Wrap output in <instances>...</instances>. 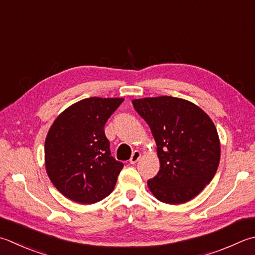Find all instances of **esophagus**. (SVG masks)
Wrapping results in <instances>:
<instances>
[{
  "label": "esophagus",
  "instance_id": "esophagus-1",
  "mask_svg": "<svg viewBox=\"0 0 255 255\" xmlns=\"http://www.w3.org/2000/svg\"><path fill=\"white\" fill-rule=\"evenodd\" d=\"M140 158H141V152L138 151V150H134L132 152V154H131L130 159H129V162H130L131 164H133V163H136Z\"/></svg>",
  "mask_w": 255,
  "mask_h": 255
}]
</instances>
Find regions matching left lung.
I'll return each instance as SVG.
<instances>
[{
    "mask_svg": "<svg viewBox=\"0 0 255 255\" xmlns=\"http://www.w3.org/2000/svg\"><path fill=\"white\" fill-rule=\"evenodd\" d=\"M133 108L150 127L160 169L148 180L159 201L188 202L210 183L220 162V139L200 107L171 96L133 99Z\"/></svg>",
    "mask_w": 255,
    "mask_h": 255,
    "instance_id": "8db88e82",
    "label": "left lung"
}]
</instances>
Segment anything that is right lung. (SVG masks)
Masks as SVG:
<instances>
[{"label": "right lung", "instance_id": "right-lung-1", "mask_svg": "<svg viewBox=\"0 0 255 255\" xmlns=\"http://www.w3.org/2000/svg\"><path fill=\"white\" fill-rule=\"evenodd\" d=\"M124 98L91 97L58 115L45 139V168L55 188L75 202L92 204L114 190L123 162L112 157L105 124Z\"/></svg>", "mask_w": 255, "mask_h": 255}]
</instances>
